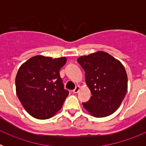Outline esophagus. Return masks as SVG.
<instances>
[{
  "label": "esophagus",
  "mask_w": 146,
  "mask_h": 146,
  "mask_svg": "<svg viewBox=\"0 0 146 146\" xmlns=\"http://www.w3.org/2000/svg\"><path fill=\"white\" fill-rule=\"evenodd\" d=\"M80 86H77L75 87V88H74V90H73V92H74V94H77V93L80 91Z\"/></svg>",
  "instance_id": "34e87169"
}]
</instances>
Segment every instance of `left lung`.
I'll return each instance as SVG.
<instances>
[{"label": "left lung", "mask_w": 146, "mask_h": 146, "mask_svg": "<svg viewBox=\"0 0 146 146\" xmlns=\"http://www.w3.org/2000/svg\"><path fill=\"white\" fill-rule=\"evenodd\" d=\"M92 96L82 105L96 118L116 111L127 91V74L118 60L103 51L77 58Z\"/></svg>", "instance_id": "8db88e82"}]
</instances>
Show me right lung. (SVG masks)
I'll return each mask as SVG.
<instances>
[{
	"label": "right lung",
	"mask_w": 146,
	"mask_h": 146,
	"mask_svg": "<svg viewBox=\"0 0 146 146\" xmlns=\"http://www.w3.org/2000/svg\"><path fill=\"white\" fill-rule=\"evenodd\" d=\"M66 63L65 57L36 55L20 67L15 79L17 95L33 118L47 119L61 109L69 95L59 74Z\"/></svg>",
	"instance_id": "right-lung-1"
}]
</instances>
